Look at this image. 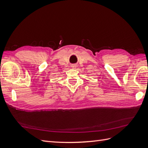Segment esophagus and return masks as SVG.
Segmentation results:
<instances>
[{"mask_svg": "<svg viewBox=\"0 0 148 148\" xmlns=\"http://www.w3.org/2000/svg\"><path fill=\"white\" fill-rule=\"evenodd\" d=\"M71 67L72 69H75L76 68H77V65H75V64H73V65H71Z\"/></svg>", "mask_w": 148, "mask_h": 148, "instance_id": "1", "label": "esophagus"}]
</instances>
